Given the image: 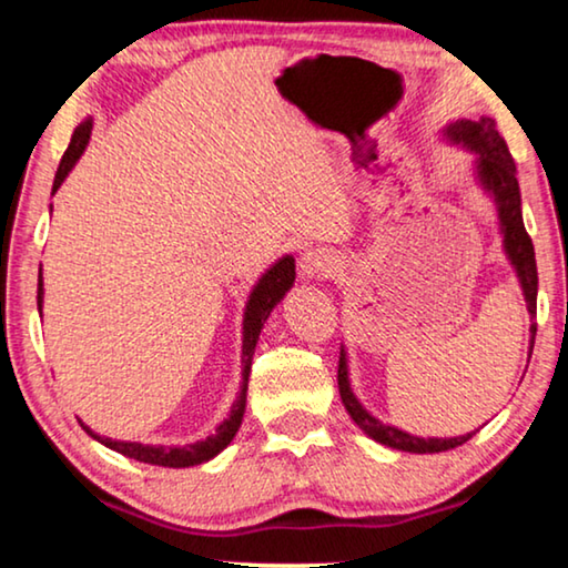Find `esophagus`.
Instances as JSON below:
<instances>
[{"mask_svg": "<svg viewBox=\"0 0 568 568\" xmlns=\"http://www.w3.org/2000/svg\"><path fill=\"white\" fill-rule=\"evenodd\" d=\"M336 268H338L336 255L325 251V247H313V251L302 253L300 258L302 278H315V282H321V278H328Z\"/></svg>", "mask_w": 568, "mask_h": 568, "instance_id": "obj_1", "label": "esophagus"}]
</instances>
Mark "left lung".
<instances>
[{
	"instance_id": "obj_1",
	"label": "left lung",
	"mask_w": 568,
	"mask_h": 568,
	"mask_svg": "<svg viewBox=\"0 0 568 568\" xmlns=\"http://www.w3.org/2000/svg\"><path fill=\"white\" fill-rule=\"evenodd\" d=\"M445 139L449 144L463 146L476 154V178L488 196H491L496 206V216H499V232L504 253L515 268L519 278V286H523L527 313L535 315V302H538V266H535V247L532 240L527 235L525 222H523V196H519V183H517V165L511 160L509 146L504 142L499 131H496V121L480 115L478 121L457 119L445 129ZM535 323L530 325V354L535 344ZM338 393L341 400L348 410V416L354 418V424L372 437L379 445L400 449V453H416V455H432V453H445V449H455L468 442L473 434H463V437H414V434L398 429V426L383 424L379 418L369 414L367 408L362 406L359 398H356L352 390V383H348V356L346 348L341 346L338 356Z\"/></svg>"
}]
</instances>
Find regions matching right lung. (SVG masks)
<instances>
[{
    "mask_svg": "<svg viewBox=\"0 0 568 568\" xmlns=\"http://www.w3.org/2000/svg\"><path fill=\"white\" fill-rule=\"evenodd\" d=\"M90 134H92V119H84L80 126L74 129L72 142H69L64 158L59 162L57 178H53V193L59 191V185L64 183V178L72 173V168L77 165V160H80L82 152L88 150ZM292 284H294V258L292 255H282L274 266L266 268V274H261V278L251 290V297H247L245 313H243V383H240L237 400L232 403L230 416L224 418V422L216 426V432L209 434L206 439L193 442V445H183V447H168V445H142V442H121L111 437H100V434H95L90 426H84L80 422L82 429L88 432L92 439H98L100 445L111 447L115 453L126 455L131 460H139V463L162 465V468H191V465L212 460V457L220 455L222 449L235 439L240 424H243L247 377H251L255 344H258L261 328L263 323L268 321L271 310L284 300V294L292 290ZM41 310H43V274L38 271V313H41Z\"/></svg>",
    "mask_w": 568,
    "mask_h": 568,
    "instance_id": "right-lung-1",
    "label": "right lung"
}]
</instances>
